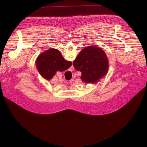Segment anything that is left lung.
I'll return each mask as SVG.
<instances>
[{
    "label": "left lung",
    "mask_w": 147,
    "mask_h": 147,
    "mask_svg": "<svg viewBox=\"0 0 147 147\" xmlns=\"http://www.w3.org/2000/svg\"><path fill=\"white\" fill-rule=\"evenodd\" d=\"M77 71L81 72V80L87 83L96 82L107 73L108 60L101 49L90 46L83 49L73 63Z\"/></svg>",
    "instance_id": "obj_1"
}]
</instances>
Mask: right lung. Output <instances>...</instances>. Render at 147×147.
I'll return each instance as SVG.
<instances>
[{"mask_svg":"<svg viewBox=\"0 0 147 147\" xmlns=\"http://www.w3.org/2000/svg\"><path fill=\"white\" fill-rule=\"evenodd\" d=\"M71 65L72 63L65 60L60 51L56 49H50L42 53L36 61L38 71L48 80L52 78L57 71H65Z\"/></svg>","mask_w":147,"mask_h":147,"instance_id":"1","label":"right lung"}]
</instances>
